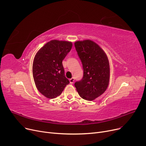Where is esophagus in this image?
I'll use <instances>...</instances> for the list:
<instances>
[{"label":"esophagus","mask_w":146,"mask_h":146,"mask_svg":"<svg viewBox=\"0 0 146 146\" xmlns=\"http://www.w3.org/2000/svg\"><path fill=\"white\" fill-rule=\"evenodd\" d=\"M69 81H70V83L73 84V83H74V78H72L70 79H69Z\"/></svg>","instance_id":"34e87169"}]
</instances>
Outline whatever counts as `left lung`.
I'll return each mask as SVG.
<instances>
[{"mask_svg": "<svg viewBox=\"0 0 146 146\" xmlns=\"http://www.w3.org/2000/svg\"><path fill=\"white\" fill-rule=\"evenodd\" d=\"M74 46L83 68V79L74 83L80 96L93 101L102 95L109 85L110 66L105 52L90 40L77 41Z\"/></svg>", "mask_w": 146, "mask_h": 146, "instance_id": "8db88e82", "label": "left lung"}]
</instances>
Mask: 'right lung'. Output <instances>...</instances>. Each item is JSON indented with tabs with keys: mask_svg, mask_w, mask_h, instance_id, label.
<instances>
[{
	"mask_svg": "<svg viewBox=\"0 0 146 146\" xmlns=\"http://www.w3.org/2000/svg\"><path fill=\"white\" fill-rule=\"evenodd\" d=\"M72 45L70 41L51 40L36 53L33 63V78L36 89L45 97L57 98L69 83L62 61Z\"/></svg>",
	"mask_w": 146,
	"mask_h": 146,
	"instance_id": "1",
	"label": "right lung"
}]
</instances>
